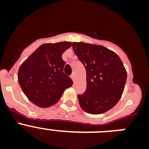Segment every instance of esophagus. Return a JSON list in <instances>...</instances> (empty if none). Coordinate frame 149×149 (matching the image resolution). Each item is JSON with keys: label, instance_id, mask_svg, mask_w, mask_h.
Segmentation results:
<instances>
[{"label": "esophagus", "instance_id": "esophagus-1", "mask_svg": "<svg viewBox=\"0 0 149 149\" xmlns=\"http://www.w3.org/2000/svg\"><path fill=\"white\" fill-rule=\"evenodd\" d=\"M71 78H72V81H73L74 82V74H72V75H71Z\"/></svg>", "mask_w": 149, "mask_h": 149}]
</instances>
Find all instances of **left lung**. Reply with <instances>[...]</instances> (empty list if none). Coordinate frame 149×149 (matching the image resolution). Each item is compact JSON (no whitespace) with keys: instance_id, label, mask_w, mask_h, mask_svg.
I'll return each mask as SVG.
<instances>
[{"instance_id":"left-lung-1","label":"left lung","mask_w":149,"mask_h":149,"mask_svg":"<svg viewBox=\"0 0 149 149\" xmlns=\"http://www.w3.org/2000/svg\"><path fill=\"white\" fill-rule=\"evenodd\" d=\"M72 45L86 72V89L77 95L79 104L88 113H105L116 104L123 93L127 80L123 63L104 46L84 42Z\"/></svg>"}]
</instances>
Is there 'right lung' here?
<instances>
[{
	"instance_id": "right-lung-1",
	"label": "right lung",
	"mask_w": 149,
	"mask_h": 149,
	"mask_svg": "<svg viewBox=\"0 0 149 149\" xmlns=\"http://www.w3.org/2000/svg\"><path fill=\"white\" fill-rule=\"evenodd\" d=\"M70 42L44 44L34 51L19 68L18 80L22 91L32 103L48 107L58 102L73 81L63 72V52Z\"/></svg>"
}]
</instances>
